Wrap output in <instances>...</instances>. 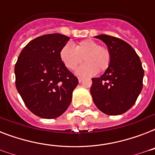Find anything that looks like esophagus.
I'll return each instance as SVG.
<instances>
[{"instance_id": "34e87169", "label": "esophagus", "mask_w": 155, "mask_h": 155, "mask_svg": "<svg viewBox=\"0 0 155 155\" xmlns=\"http://www.w3.org/2000/svg\"><path fill=\"white\" fill-rule=\"evenodd\" d=\"M78 80H79V83H81V82H82V80H83V78L79 77V78H78Z\"/></svg>"}]
</instances>
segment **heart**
I'll return each instance as SVG.
<instances>
[{"label": "heart", "instance_id": "b5f03b06", "mask_svg": "<svg viewBox=\"0 0 155 155\" xmlns=\"http://www.w3.org/2000/svg\"><path fill=\"white\" fill-rule=\"evenodd\" d=\"M59 57L62 63L69 70H74L84 58L86 63L75 71V74L80 76H92L98 71H105L111 58L108 50L92 39L81 41L75 47L69 43L64 45L61 48Z\"/></svg>", "mask_w": 155, "mask_h": 155}]
</instances>
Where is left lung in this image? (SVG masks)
<instances>
[{
    "label": "left lung",
    "instance_id": "obj_1",
    "mask_svg": "<svg viewBox=\"0 0 155 155\" xmlns=\"http://www.w3.org/2000/svg\"><path fill=\"white\" fill-rule=\"evenodd\" d=\"M95 38L105 43L111 58L103 75L92 79V100L102 113L120 115L137 101L142 89L144 70L139 57L129 43L109 35Z\"/></svg>",
    "mask_w": 155,
    "mask_h": 155
}]
</instances>
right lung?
Wrapping results in <instances>:
<instances>
[{
    "mask_svg": "<svg viewBox=\"0 0 155 155\" xmlns=\"http://www.w3.org/2000/svg\"><path fill=\"white\" fill-rule=\"evenodd\" d=\"M69 39L60 34L36 38L23 48L15 64L18 93L26 107L41 118L62 115L79 83L59 57L61 48Z\"/></svg>",
    "mask_w": 155,
    "mask_h": 155,
    "instance_id": "obj_1",
    "label": "right lung"
}]
</instances>
